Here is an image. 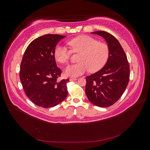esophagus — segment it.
Segmentation results:
<instances>
[{
    "label": "esophagus",
    "mask_w": 150,
    "mask_h": 150,
    "mask_svg": "<svg viewBox=\"0 0 150 150\" xmlns=\"http://www.w3.org/2000/svg\"><path fill=\"white\" fill-rule=\"evenodd\" d=\"M77 79H78V78H70V81H76Z\"/></svg>",
    "instance_id": "esophagus-1"
}]
</instances>
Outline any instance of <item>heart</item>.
I'll return each instance as SVG.
<instances>
[{"instance_id": "1", "label": "heart", "mask_w": 150, "mask_h": 150, "mask_svg": "<svg viewBox=\"0 0 150 150\" xmlns=\"http://www.w3.org/2000/svg\"><path fill=\"white\" fill-rule=\"evenodd\" d=\"M71 51L80 53L78 63L66 67L64 74L69 77H78L89 70L96 72L106 64L110 57V47L108 44L99 42L88 35H81L67 42ZM71 51L62 45H57L54 49V56L56 60L67 64L69 62Z\"/></svg>"}]
</instances>
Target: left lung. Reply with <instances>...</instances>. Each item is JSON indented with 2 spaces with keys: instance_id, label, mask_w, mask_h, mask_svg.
<instances>
[{
  "instance_id": "8db88e82",
  "label": "left lung",
  "mask_w": 150,
  "mask_h": 150,
  "mask_svg": "<svg viewBox=\"0 0 150 150\" xmlns=\"http://www.w3.org/2000/svg\"><path fill=\"white\" fill-rule=\"evenodd\" d=\"M92 34L101 36L110 47V57L101 70L86 78V94L89 101L99 107L115 104L125 92L129 80V65L121 44L105 31Z\"/></svg>"
}]
</instances>
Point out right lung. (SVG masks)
Segmentation results:
<instances>
[{
    "instance_id": "right-lung-1",
    "label": "right lung",
    "mask_w": 150,
    "mask_h": 150,
    "mask_svg": "<svg viewBox=\"0 0 150 150\" xmlns=\"http://www.w3.org/2000/svg\"><path fill=\"white\" fill-rule=\"evenodd\" d=\"M65 37L59 34L40 36L29 44L24 54L20 79L26 96L38 106L54 107L67 96L69 79H58L62 71L54 56L57 44Z\"/></svg>"
}]
</instances>
